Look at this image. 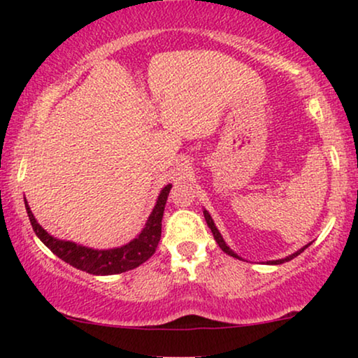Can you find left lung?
I'll return each mask as SVG.
<instances>
[{
	"label": "left lung",
	"instance_id": "8db88e82",
	"mask_svg": "<svg viewBox=\"0 0 358 358\" xmlns=\"http://www.w3.org/2000/svg\"><path fill=\"white\" fill-rule=\"evenodd\" d=\"M203 217H205V222H207V224H208V228L212 229V233H213V238H215V241L218 243V246L222 248V251L223 252H227V254H229V256H233V257H236V259H239V256H236V254H234L231 249H229L228 246H227V243L223 241V238H222V234H220V231L217 229V227H215V223H213V220H212V217H210L208 215V212L207 210H203ZM311 244V243H310ZM310 244H306L305 248H301L300 251H296V252H293L292 256H288V257H285V259H278V261H268L267 264H283V262H288V261H292L293 257H296L298 254H301L303 251H305V249L310 246Z\"/></svg>",
	"mask_w": 358,
	"mask_h": 358
}]
</instances>
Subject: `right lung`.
Wrapping results in <instances>:
<instances>
[{"mask_svg":"<svg viewBox=\"0 0 358 358\" xmlns=\"http://www.w3.org/2000/svg\"><path fill=\"white\" fill-rule=\"evenodd\" d=\"M171 187L173 185L168 184L161 190L158 202H156L153 212H151L148 222H146L143 231L138 234V238H135L134 241L125 244V246L107 249V251H97V249H90L70 241H60V239L50 236L36 222L27 202L26 210L29 220H31L34 233L62 261L80 268V271L92 273V275H114V273H122L138 267L140 264L148 261L155 254L161 239V220H163L164 205L166 200H168Z\"/></svg>","mask_w":358,"mask_h":358,"instance_id":"right-lung-1","label":"right lung"}]
</instances>
